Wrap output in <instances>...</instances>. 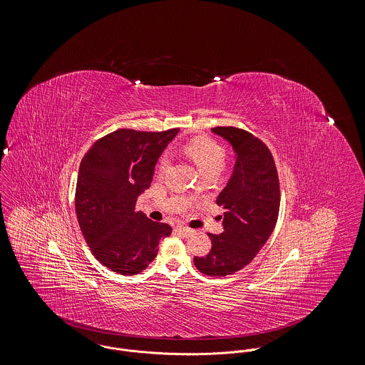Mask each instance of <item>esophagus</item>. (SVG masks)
<instances>
[{
	"label": "esophagus",
	"mask_w": 365,
	"mask_h": 365,
	"mask_svg": "<svg viewBox=\"0 0 365 365\" xmlns=\"http://www.w3.org/2000/svg\"><path fill=\"white\" fill-rule=\"evenodd\" d=\"M175 231L182 235V237H190L192 234V230L191 228H187V227H177Z\"/></svg>",
	"instance_id": "esophagus-1"
}]
</instances>
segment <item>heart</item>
Wrapping results in <instances>:
<instances>
[{
	"label": "heart",
	"mask_w": 365,
	"mask_h": 365,
	"mask_svg": "<svg viewBox=\"0 0 365 365\" xmlns=\"http://www.w3.org/2000/svg\"><path fill=\"white\" fill-rule=\"evenodd\" d=\"M184 150L192 158V161L197 164L201 173L208 170L221 171V168L225 164V158H227L225 148L210 137H205V135L194 137L188 143H185ZM167 168H168V157H163L158 163V171L164 173Z\"/></svg>",
	"instance_id": "obj_1"
}]
</instances>
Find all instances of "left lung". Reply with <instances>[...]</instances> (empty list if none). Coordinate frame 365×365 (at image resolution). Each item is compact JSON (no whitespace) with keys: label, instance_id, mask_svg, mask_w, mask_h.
<instances>
[{"label":"left lung","instance_id":"1","mask_svg":"<svg viewBox=\"0 0 365 365\" xmlns=\"http://www.w3.org/2000/svg\"><path fill=\"white\" fill-rule=\"evenodd\" d=\"M211 131L232 145L235 165L217 197L224 210V231L210 234V252L194 257V264L205 275L224 277L248 265L272 234L279 211V182L272 154L259 138L235 127Z\"/></svg>","mask_w":365,"mask_h":365}]
</instances>
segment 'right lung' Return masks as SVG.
<instances>
[{
  "mask_svg": "<svg viewBox=\"0 0 365 365\" xmlns=\"http://www.w3.org/2000/svg\"><path fill=\"white\" fill-rule=\"evenodd\" d=\"M178 128L147 133L117 130L86 153L76 188V212L94 257L121 275L144 271L171 227L135 211L153 181L155 164Z\"/></svg>",
  "mask_w": 365,
  "mask_h": 365,
  "instance_id": "right-lung-1",
  "label": "right lung"
}]
</instances>
